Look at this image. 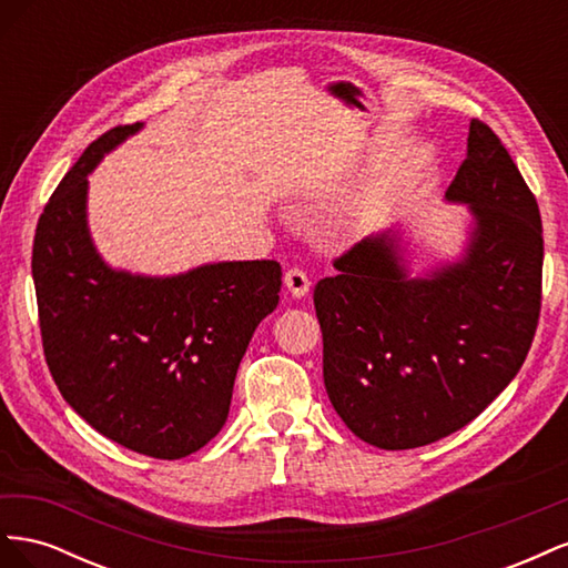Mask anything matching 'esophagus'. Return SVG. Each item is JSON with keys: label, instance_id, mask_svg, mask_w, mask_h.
<instances>
[{"label": "esophagus", "instance_id": "esophagus-1", "mask_svg": "<svg viewBox=\"0 0 568 568\" xmlns=\"http://www.w3.org/2000/svg\"><path fill=\"white\" fill-rule=\"evenodd\" d=\"M284 286L291 291L294 298H303L307 296V291H311V280H307V274L303 270L294 267L284 274Z\"/></svg>", "mask_w": 568, "mask_h": 568}]
</instances>
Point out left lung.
Returning <instances> with one entry per match:
<instances>
[{
	"instance_id": "obj_1",
	"label": "left lung",
	"mask_w": 568,
	"mask_h": 568,
	"mask_svg": "<svg viewBox=\"0 0 568 568\" xmlns=\"http://www.w3.org/2000/svg\"><path fill=\"white\" fill-rule=\"evenodd\" d=\"M443 201L467 205L455 255L415 272L403 227L390 225L315 286L326 395L382 450L422 448L467 426L517 376L536 334L540 211L478 120Z\"/></svg>"
}]
</instances>
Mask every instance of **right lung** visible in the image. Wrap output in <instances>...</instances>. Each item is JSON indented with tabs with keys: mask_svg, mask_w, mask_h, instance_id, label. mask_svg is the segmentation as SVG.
<instances>
[{
	"mask_svg": "<svg viewBox=\"0 0 568 568\" xmlns=\"http://www.w3.org/2000/svg\"><path fill=\"white\" fill-rule=\"evenodd\" d=\"M142 128L101 134L68 170L38 222L32 280L65 403L128 450L180 459L225 426L239 363L280 303L282 267L220 261L161 277L109 265L90 232L88 178Z\"/></svg>",
	"mask_w": 568,
	"mask_h": 568,
	"instance_id": "add662e5",
	"label": "right lung"
}]
</instances>
